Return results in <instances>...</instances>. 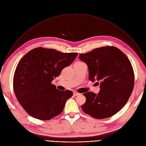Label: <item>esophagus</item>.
<instances>
[{
	"label": "esophagus",
	"mask_w": 146,
	"mask_h": 146,
	"mask_svg": "<svg viewBox=\"0 0 146 146\" xmlns=\"http://www.w3.org/2000/svg\"><path fill=\"white\" fill-rule=\"evenodd\" d=\"M73 95H74V96H77V95H80V94L79 93H78V92H73Z\"/></svg>",
	"instance_id": "esophagus-1"
}]
</instances>
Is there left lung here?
<instances>
[{
    "mask_svg": "<svg viewBox=\"0 0 146 146\" xmlns=\"http://www.w3.org/2000/svg\"><path fill=\"white\" fill-rule=\"evenodd\" d=\"M79 58L88 66L89 79L99 85L96 94H83L86 102L82 111L97 119L106 118L117 113L127 103L134 87V72L131 62L123 52L115 47H102Z\"/></svg>",
    "mask_w": 146,
    "mask_h": 146,
    "instance_id": "obj_1",
    "label": "left lung"
}]
</instances>
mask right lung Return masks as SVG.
Instances as JSON below:
<instances>
[{
    "instance_id": "right-lung-1",
    "label": "right lung",
    "mask_w": 146,
    "mask_h": 146,
    "mask_svg": "<svg viewBox=\"0 0 146 146\" xmlns=\"http://www.w3.org/2000/svg\"><path fill=\"white\" fill-rule=\"evenodd\" d=\"M77 55L38 47L20 60L14 76L13 88L18 102L30 115L48 120L62 112L73 92L59 91L51 82Z\"/></svg>"
}]
</instances>
